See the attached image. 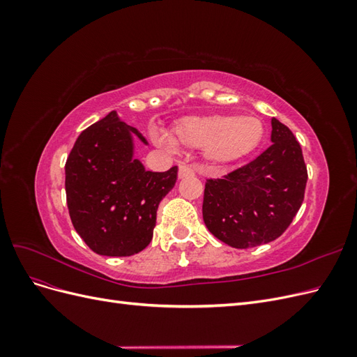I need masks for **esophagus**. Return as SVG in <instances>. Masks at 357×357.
<instances>
[{"label": "esophagus", "instance_id": "obj_1", "mask_svg": "<svg viewBox=\"0 0 357 357\" xmlns=\"http://www.w3.org/2000/svg\"><path fill=\"white\" fill-rule=\"evenodd\" d=\"M195 174V169L189 165H180L178 167V178H186Z\"/></svg>", "mask_w": 357, "mask_h": 357}]
</instances>
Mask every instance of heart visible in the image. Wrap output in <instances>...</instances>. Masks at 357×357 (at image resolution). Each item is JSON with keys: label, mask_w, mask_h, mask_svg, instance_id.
Here are the masks:
<instances>
[{"label": "heart", "mask_w": 357, "mask_h": 357, "mask_svg": "<svg viewBox=\"0 0 357 357\" xmlns=\"http://www.w3.org/2000/svg\"><path fill=\"white\" fill-rule=\"evenodd\" d=\"M264 123L255 116L208 114L190 116L178 121L172 139L178 146L204 149L214 167H225L250 155L264 138ZM158 146L174 150L176 145L162 131L153 132Z\"/></svg>", "instance_id": "b5f03b06"}]
</instances>
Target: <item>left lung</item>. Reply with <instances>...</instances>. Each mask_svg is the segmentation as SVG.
Listing matches in <instances>:
<instances>
[{
    "label": "left lung",
    "mask_w": 357,
    "mask_h": 357,
    "mask_svg": "<svg viewBox=\"0 0 357 357\" xmlns=\"http://www.w3.org/2000/svg\"><path fill=\"white\" fill-rule=\"evenodd\" d=\"M271 146L223 178L205 183L202 218L215 238L250 248L278 238L304 201L307 167L290 129L271 119Z\"/></svg>",
    "instance_id": "obj_1"
}]
</instances>
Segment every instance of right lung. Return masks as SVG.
Returning a JSON list of instances; mask_svg holds the SVG:
<instances>
[{
    "label": "right lung",
    "instance_id": "add662e5",
    "mask_svg": "<svg viewBox=\"0 0 357 357\" xmlns=\"http://www.w3.org/2000/svg\"><path fill=\"white\" fill-rule=\"evenodd\" d=\"M137 128L116 112L75 139L66 164V192L74 229L102 256H132L152 241L159 202L176 186L177 167L147 171L134 158Z\"/></svg>",
    "mask_w": 357,
    "mask_h": 357
}]
</instances>
